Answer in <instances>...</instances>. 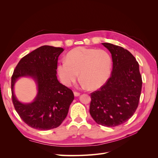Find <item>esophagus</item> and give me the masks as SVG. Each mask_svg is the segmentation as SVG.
<instances>
[{
	"mask_svg": "<svg viewBox=\"0 0 158 158\" xmlns=\"http://www.w3.org/2000/svg\"><path fill=\"white\" fill-rule=\"evenodd\" d=\"M80 94L79 92H74V96H76V97L79 96Z\"/></svg>",
	"mask_w": 158,
	"mask_h": 158,
	"instance_id": "esophagus-1",
	"label": "esophagus"
}]
</instances>
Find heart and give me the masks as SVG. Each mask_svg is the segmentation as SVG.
Masks as SVG:
<instances>
[{
  "label": "heart",
  "instance_id": "obj_1",
  "mask_svg": "<svg viewBox=\"0 0 158 158\" xmlns=\"http://www.w3.org/2000/svg\"><path fill=\"white\" fill-rule=\"evenodd\" d=\"M111 64V57L107 51L79 47L70 51L66 60H61L56 69L61 82L66 86L76 82L79 73L83 84L94 90L106 82Z\"/></svg>",
  "mask_w": 158,
  "mask_h": 158
}]
</instances>
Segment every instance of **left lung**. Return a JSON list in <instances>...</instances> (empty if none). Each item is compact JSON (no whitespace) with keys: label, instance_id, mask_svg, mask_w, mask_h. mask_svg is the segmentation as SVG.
<instances>
[{"label":"left lung","instance_id":"obj_1","mask_svg":"<svg viewBox=\"0 0 158 158\" xmlns=\"http://www.w3.org/2000/svg\"><path fill=\"white\" fill-rule=\"evenodd\" d=\"M102 45L111 53V76L91 93L89 113L100 125L114 127L127 122L139 103L142 80L139 64L128 50L109 43Z\"/></svg>","mask_w":158,"mask_h":158}]
</instances>
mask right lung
Wrapping results in <instances>:
<instances>
[{
	"label": "right lung",
	"mask_w": 158,
	"mask_h": 158,
	"mask_svg": "<svg viewBox=\"0 0 158 158\" xmlns=\"http://www.w3.org/2000/svg\"><path fill=\"white\" fill-rule=\"evenodd\" d=\"M61 47L44 45L26 55L19 61L11 78L12 100L16 112L27 125L46 131L60 125L67 115L74 94L60 84L56 77ZM22 76H31L37 82L38 93L35 102L23 104L13 94V85Z\"/></svg>",
	"instance_id": "obj_1"
}]
</instances>
